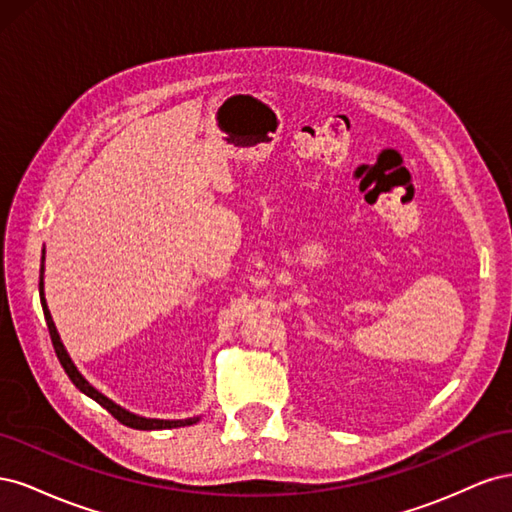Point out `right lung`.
<instances>
[{"label": "right lung", "mask_w": 512, "mask_h": 512, "mask_svg": "<svg viewBox=\"0 0 512 512\" xmlns=\"http://www.w3.org/2000/svg\"><path fill=\"white\" fill-rule=\"evenodd\" d=\"M40 303H42V312H44V320H46V327H49V333H51V342H53V348H55V354L57 359L61 363V367H64V371L68 374V378L72 380V384L79 389L81 393H85L87 397H91L94 401H98V404L111 412L119 423H123L126 427H132V429H143V431H153V429H175V427H185V425H194L196 421H200V416H192V418H147V416H141V414H134L126 408H121L119 404H115L113 399H108L106 395H102L94 384H89L87 378L81 374L79 367L74 365V361L70 359V354L64 346V342H61L59 337V331L55 327L53 322V316L49 312V305H46V297H44V252H42V267H40Z\"/></svg>", "instance_id": "add662e5"}]
</instances>
